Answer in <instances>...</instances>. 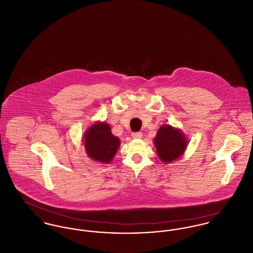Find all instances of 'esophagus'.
Returning <instances> with one entry per match:
<instances>
[{"instance_id": "34e87169", "label": "esophagus", "mask_w": 253, "mask_h": 253, "mask_svg": "<svg viewBox=\"0 0 253 253\" xmlns=\"http://www.w3.org/2000/svg\"><path fill=\"white\" fill-rule=\"evenodd\" d=\"M132 136H133V138H140V137H142V133L141 132H134L132 134Z\"/></svg>"}]
</instances>
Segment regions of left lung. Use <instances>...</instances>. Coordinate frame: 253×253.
Segmentation results:
<instances>
[{
	"label": "left lung",
	"instance_id": "obj_1",
	"mask_svg": "<svg viewBox=\"0 0 253 253\" xmlns=\"http://www.w3.org/2000/svg\"><path fill=\"white\" fill-rule=\"evenodd\" d=\"M154 142L159 158L165 163L182 156L188 144L185 136L169 125H164L158 130Z\"/></svg>",
	"mask_w": 253,
	"mask_h": 253
}]
</instances>
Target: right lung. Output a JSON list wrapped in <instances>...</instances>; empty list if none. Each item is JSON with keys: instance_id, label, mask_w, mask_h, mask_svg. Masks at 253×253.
I'll use <instances>...</instances> for the list:
<instances>
[{"instance_id": "obj_1", "label": "right lung", "mask_w": 253, "mask_h": 253, "mask_svg": "<svg viewBox=\"0 0 253 253\" xmlns=\"http://www.w3.org/2000/svg\"><path fill=\"white\" fill-rule=\"evenodd\" d=\"M120 140L112 134L107 123H96L84 136V147L88 157L100 163L109 164L116 155Z\"/></svg>"}]
</instances>
